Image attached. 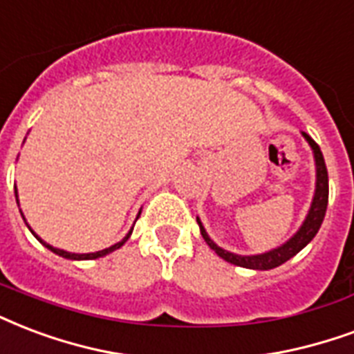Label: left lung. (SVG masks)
<instances>
[{"label": "left lung", "mask_w": 354, "mask_h": 354, "mask_svg": "<svg viewBox=\"0 0 354 354\" xmlns=\"http://www.w3.org/2000/svg\"><path fill=\"white\" fill-rule=\"evenodd\" d=\"M302 136L308 142V145L312 147L313 160H315V192H313L312 205L308 209V214L304 218V222L300 224V227L293 233V237H289L286 243H281L280 246H276L272 250H267L263 254H252V256H243V254H235V252H230V250H224L222 246H218L209 233L201 224L199 216L198 220L199 231H201V237L205 239V243L209 244V248L216 252V256H220L224 261L231 263V265H237V267L243 268H252V270H270V268H276L283 265L286 261H289L291 257L297 256L300 250L304 248L308 243H312V239L317 235L319 227L325 220L326 205H328V174H326L325 158H323V153L312 138L308 136L306 132H302Z\"/></svg>", "instance_id": "left-lung-1"}]
</instances>
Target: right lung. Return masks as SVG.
<instances>
[{"mask_svg":"<svg viewBox=\"0 0 354 354\" xmlns=\"http://www.w3.org/2000/svg\"><path fill=\"white\" fill-rule=\"evenodd\" d=\"M15 196H16V203H18V207H20V201H18V190H16V187H15ZM20 212H22V211H20ZM140 214H142V211L138 212L136 220H138V218H140ZM22 218H24V212H22ZM24 222H26V225H28V230L31 231V233H33V235H35V239H37V241H39V243L42 244V246H46V248L50 250V252H54L55 256L65 257V259H73V261H84V259H98V257H104V256H108V254H111V252H115V250L121 248V246H123V244L127 243V241H129L130 235H132V230H134V225H132V227H130L129 233H127V235H124V237L121 239V241H119V243L111 244L110 248L98 250V252H89V254H74V252H66V250L55 248V246H52V244L44 243V241H42V239L39 237V235H37L35 231H33V230H31V227H29L28 220H26V218H24Z\"/></svg>","mask_w":354,"mask_h":354,"instance_id":"obj_1","label":"right lung"}]
</instances>
